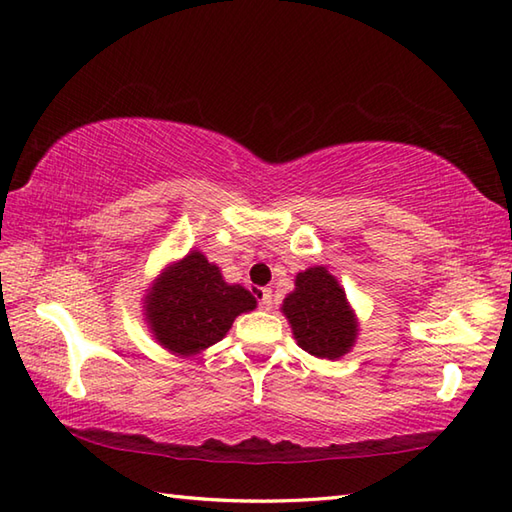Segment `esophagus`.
I'll return each instance as SVG.
<instances>
[{"instance_id":"34e87169","label":"esophagus","mask_w":512,"mask_h":512,"mask_svg":"<svg viewBox=\"0 0 512 512\" xmlns=\"http://www.w3.org/2000/svg\"><path fill=\"white\" fill-rule=\"evenodd\" d=\"M257 297H259V306H262L264 310L273 308V290H270V288H259Z\"/></svg>"}]
</instances>
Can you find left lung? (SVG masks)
Segmentation results:
<instances>
[{"instance_id":"left-lung-1","label":"left lung","mask_w":512,"mask_h":512,"mask_svg":"<svg viewBox=\"0 0 512 512\" xmlns=\"http://www.w3.org/2000/svg\"><path fill=\"white\" fill-rule=\"evenodd\" d=\"M286 319L301 350L317 358L345 356L352 350L358 334L356 314L328 268L314 266L295 279V290L284 299Z\"/></svg>"}]
</instances>
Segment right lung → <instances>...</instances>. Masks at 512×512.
<instances>
[{
	"instance_id": "right-lung-1",
	"label": "right lung",
	"mask_w": 512,
	"mask_h": 512,
	"mask_svg": "<svg viewBox=\"0 0 512 512\" xmlns=\"http://www.w3.org/2000/svg\"><path fill=\"white\" fill-rule=\"evenodd\" d=\"M255 308V297L242 286L226 284L220 268L200 250L162 270L145 297L151 334L178 356L200 354L222 341L239 314Z\"/></svg>"
}]
</instances>
